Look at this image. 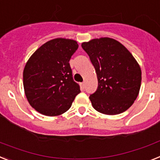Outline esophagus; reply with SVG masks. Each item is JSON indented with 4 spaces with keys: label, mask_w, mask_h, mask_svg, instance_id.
I'll use <instances>...</instances> for the list:
<instances>
[{
    "label": "esophagus",
    "mask_w": 160,
    "mask_h": 160,
    "mask_svg": "<svg viewBox=\"0 0 160 160\" xmlns=\"http://www.w3.org/2000/svg\"><path fill=\"white\" fill-rule=\"evenodd\" d=\"M80 86H81L82 89H84V86H85V85H84V82H83V83H81V84H80Z\"/></svg>",
    "instance_id": "esophagus-1"
}]
</instances>
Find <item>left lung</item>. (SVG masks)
Masks as SVG:
<instances>
[{
    "instance_id": "left-lung-1",
    "label": "left lung",
    "mask_w": 160,
    "mask_h": 160,
    "mask_svg": "<svg viewBox=\"0 0 160 160\" xmlns=\"http://www.w3.org/2000/svg\"><path fill=\"white\" fill-rule=\"evenodd\" d=\"M97 72L98 87L90 95L92 105L107 115L122 113L139 93L142 72L128 50L110 38H94L81 44Z\"/></svg>"
}]
</instances>
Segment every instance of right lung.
<instances>
[{"instance_id":"right-lung-1","label":"right lung","mask_w":160,"mask_h":160,"mask_svg":"<svg viewBox=\"0 0 160 160\" xmlns=\"http://www.w3.org/2000/svg\"><path fill=\"white\" fill-rule=\"evenodd\" d=\"M78 47L75 40L54 38L36 50L26 62L23 71L25 94L38 113L50 117L62 114L80 92L69 64Z\"/></svg>"}]
</instances>
